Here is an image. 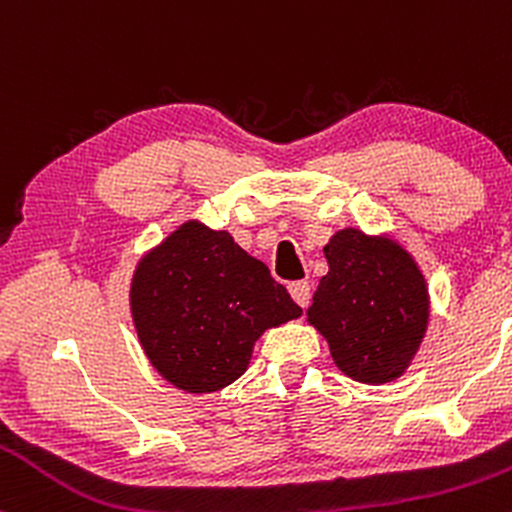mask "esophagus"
I'll use <instances>...</instances> for the list:
<instances>
[{
	"label": "esophagus",
	"instance_id": "obj_1",
	"mask_svg": "<svg viewBox=\"0 0 512 512\" xmlns=\"http://www.w3.org/2000/svg\"><path fill=\"white\" fill-rule=\"evenodd\" d=\"M289 293H291L293 301L301 305V308H308V303H310V284H308V281H293V284H289Z\"/></svg>",
	"mask_w": 512,
	"mask_h": 512
}]
</instances>
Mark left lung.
<instances>
[{
    "label": "left lung",
    "mask_w": 512,
    "mask_h": 512,
    "mask_svg": "<svg viewBox=\"0 0 512 512\" xmlns=\"http://www.w3.org/2000/svg\"><path fill=\"white\" fill-rule=\"evenodd\" d=\"M325 257L330 272L308 308L310 325L349 378L370 385L399 378L428 325L424 274L395 240L356 228L339 231Z\"/></svg>",
    "instance_id": "8db88e82"
}]
</instances>
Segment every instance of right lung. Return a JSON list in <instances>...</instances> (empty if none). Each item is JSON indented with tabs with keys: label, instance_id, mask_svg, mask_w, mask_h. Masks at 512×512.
Here are the masks:
<instances>
[{
	"label": "right lung",
	"instance_id": "right-lung-1",
	"mask_svg": "<svg viewBox=\"0 0 512 512\" xmlns=\"http://www.w3.org/2000/svg\"><path fill=\"white\" fill-rule=\"evenodd\" d=\"M301 313L267 264L197 221L151 250L132 279L139 342L158 373L185 392L231 385L257 337Z\"/></svg>",
	"mask_w": 512,
	"mask_h": 512
}]
</instances>
